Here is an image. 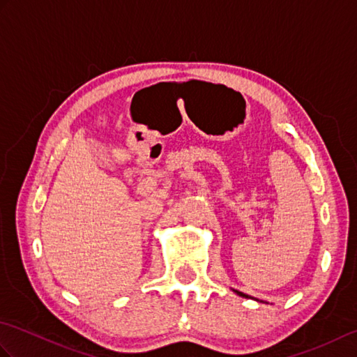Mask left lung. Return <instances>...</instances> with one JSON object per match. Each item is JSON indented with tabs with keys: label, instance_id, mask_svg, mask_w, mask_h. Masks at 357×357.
<instances>
[{
	"label": "left lung",
	"instance_id": "8db88e82",
	"mask_svg": "<svg viewBox=\"0 0 357 357\" xmlns=\"http://www.w3.org/2000/svg\"><path fill=\"white\" fill-rule=\"evenodd\" d=\"M231 290L236 293L238 296H241V298H245V299H253L252 296H248V294H245V293H242V291H239V290H234V288H231ZM255 301H257V302H264V301H259V299H255Z\"/></svg>",
	"mask_w": 357,
	"mask_h": 357
}]
</instances>
